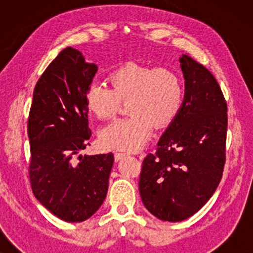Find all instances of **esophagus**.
Returning <instances> with one entry per match:
<instances>
[{"mask_svg":"<svg viewBox=\"0 0 253 253\" xmlns=\"http://www.w3.org/2000/svg\"><path fill=\"white\" fill-rule=\"evenodd\" d=\"M126 153H123V152H115V154H114V157H115V160L116 161H120L121 159L126 157Z\"/></svg>","mask_w":253,"mask_h":253,"instance_id":"esophagus-1","label":"esophagus"}]
</instances>
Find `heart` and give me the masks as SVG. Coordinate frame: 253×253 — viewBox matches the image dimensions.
<instances>
[{"instance_id":"heart-1","label":"heart","mask_w":253,"mask_h":253,"mask_svg":"<svg viewBox=\"0 0 253 253\" xmlns=\"http://www.w3.org/2000/svg\"><path fill=\"white\" fill-rule=\"evenodd\" d=\"M110 88L92 84L85 101L89 112L101 120H112L126 102V119L117 120L100 132L102 146L133 151L143 146L152 126L162 129L177 115L183 101V82L169 68L126 64L109 76Z\"/></svg>"}]
</instances>
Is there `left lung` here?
<instances>
[{
	"mask_svg": "<svg viewBox=\"0 0 253 253\" xmlns=\"http://www.w3.org/2000/svg\"><path fill=\"white\" fill-rule=\"evenodd\" d=\"M185 96L154 153L144 159L139 192L158 219L179 222L213 196L226 164L227 102L214 76L183 55Z\"/></svg>",
	"mask_w": 253,
	"mask_h": 253,
	"instance_id": "8db88e82",
	"label": "left lung"
}]
</instances>
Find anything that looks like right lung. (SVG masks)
Here are the masks:
<instances>
[{
	"label": "right lung",
	"mask_w": 253,
	"mask_h": 253,
	"mask_svg": "<svg viewBox=\"0 0 253 253\" xmlns=\"http://www.w3.org/2000/svg\"><path fill=\"white\" fill-rule=\"evenodd\" d=\"M98 70L81 51H61L38 81L27 132L29 177L36 198L67 222H82L102 205L114 154L81 155L91 137L86 91Z\"/></svg>",
	"instance_id": "add662e5"
}]
</instances>
